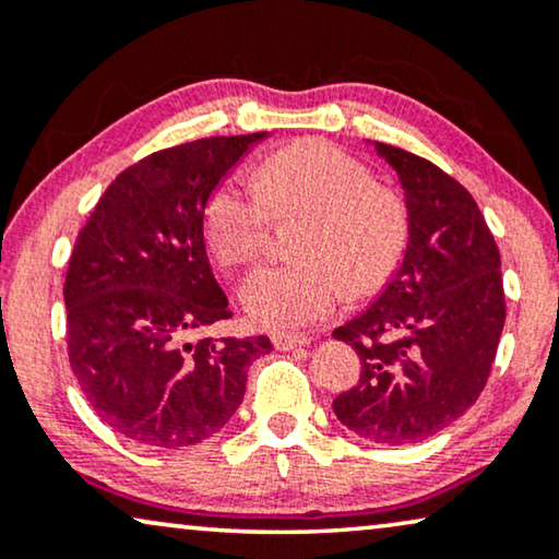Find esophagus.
<instances>
[{
	"mask_svg": "<svg viewBox=\"0 0 559 559\" xmlns=\"http://www.w3.org/2000/svg\"><path fill=\"white\" fill-rule=\"evenodd\" d=\"M273 347L278 352H294V349H304L309 347V340L298 334H276L273 336Z\"/></svg>",
	"mask_w": 559,
	"mask_h": 559,
	"instance_id": "esophagus-1",
	"label": "esophagus"
}]
</instances>
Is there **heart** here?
Listing matches in <instances>:
<instances>
[{"instance_id":"b5f03b06","label":"heart","mask_w":559,"mask_h":559,"mask_svg":"<svg viewBox=\"0 0 559 559\" xmlns=\"http://www.w3.org/2000/svg\"><path fill=\"white\" fill-rule=\"evenodd\" d=\"M273 217L306 215L296 235L301 261L265 265L240 288L250 321L290 332L326 319L342 298L367 296L400 265L407 207L355 156L321 139L278 148L258 169V182L230 177L204 204V235L225 269L261 255Z\"/></svg>"}]
</instances>
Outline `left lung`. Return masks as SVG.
Returning a JSON list of instances; mask_svg holds the SVG:
<instances>
[{
  "mask_svg": "<svg viewBox=\"0 0 559 559\" xmlns=\"http://www.w3.org/2000/svg\"><path fill=\"white\" fill-rule=\"evenodd\" d=\"M372 146L405 192L407 242L380 296L334 329L359 355L361 374L332 407L359 438L405 445L476 403L507 306L499 248L466 187L405 148Z\"/></svg>",
  "mask_w": 559,
  "mask_h": 559,
  "instance_id": "left-lung-1",
  "label": "left lung"
}]
</instances>
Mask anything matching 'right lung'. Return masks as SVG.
Returning <instances> with one entry per match:
<instances>
[{"label": "right lung", "mask_w": 559, "mask_h": 559, "mask_svg": "<svg viewBox=\"0 0 559 559\" xmlns=\"http://www.w3.org/2000/svg\"><path fill=\"white\" fill-rule=\"evenodd\" d=\"M269 131L162 148L121 171L78 235L66 276L68 355L100 420L148 448L227 426L269 336L200 340L230 319L204 248V204Z\"/></svg>", "instance_id": "1"}]
</instances>
